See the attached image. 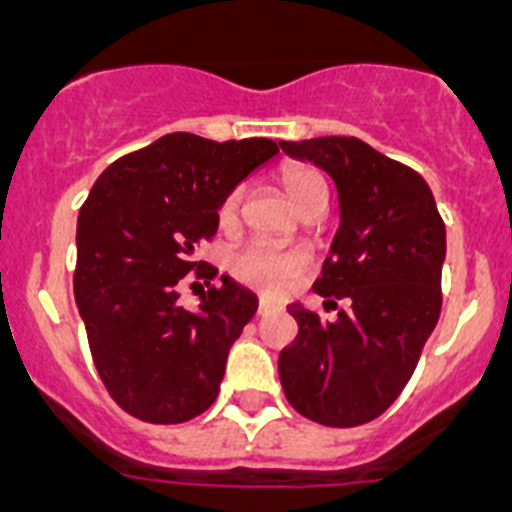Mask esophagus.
<instances>
[{
    "instance_id": "34e87169",
    "label": "esophagus",
    "mask_w": 512,
    "mask_h": 512,
    "mask_svg": "<svg viewBox=\"0 0 512 512\" xmlns=\"http://www.w3.org/2000/svg\"><path fill=\"white\" fill-rule=\"evenodd\" d=\"M277 310V305L269 300V297H261L259 300V315H269V312Z\"/></svg>"
}]
</instances>
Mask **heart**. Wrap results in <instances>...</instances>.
I'll return each mask as SVG.
<instances>
[{
    "label": "heart",
    "mask_w": 512,
    "mask_h": 512,
    "mask_svg": "<svg viewBox=\"0 0 512 512\" xmlns=\"http://www.w3.org/2000/svg\"><path fill=\"white\" fill-rule=\"evenodd\" d=\"M287 200L295 210L305 207L315 194H328L325 179L310 166H287L279 174ZM241 210V192L235 189L225 197L220 207V223L230 225ZM310 269V253L302 248H277L266 243H253L243 248L233 259V274L251 287L266 289V292H282L292 279Z\"/></svg>",
    "instance_id": "heart-1"
}]
</instances>
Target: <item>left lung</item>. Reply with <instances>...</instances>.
Wrapping results in <instances>:
<instances>
[{
	"label": "left lung",
	"mask_w": 512,
	"mask_h": 512,
	"mask_svg": "<svg viewBox=\"0 0 512 512\" xmlns=\"http://www.w3.org/2000/svg\"><path fill=\"white\" fill-rule=\"evenodd\" d=\"M282 151L333 179L341 223L315 292L338 318L289 305L300 333L279 354L289 405L330 428L382 415L413 377L441 315L446 225L420 174L346 135L279 140Z\"/></svg>",
	"instance_id": "left-lung-1"
}]
</instances>
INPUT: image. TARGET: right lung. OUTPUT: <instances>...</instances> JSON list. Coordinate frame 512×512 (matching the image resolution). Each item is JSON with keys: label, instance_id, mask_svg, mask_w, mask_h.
Returning <instances> with one entry per match:
<instances>
[{"label": "right lung", "instance_id": "obj_1", "mask_svg": "<svg viewBox=\"0 0 512 512\" xmlns=\"http://www.w3.org/2000/svg\"><path fill=\"white\" fill-rule=\"evenodd\" d=\"M279 156L269 138L171 133L107 166L79 210L74 297L112 400L146 423H184L215 402L230 346L259 297L230 277L179 305L182 279L220 225L225 197Z\"/></svg>", "mask_w": 512, "mask_h": 512}]
</instances>
